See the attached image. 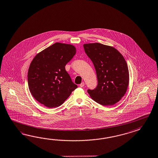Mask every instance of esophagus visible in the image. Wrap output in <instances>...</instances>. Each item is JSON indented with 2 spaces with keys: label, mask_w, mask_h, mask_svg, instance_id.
<instances>
[{
  "label": "esophagus",
  "mask_w": 158,
  "mask_h": 158,
  "mask_svg": "<svg viewBox=\"0 0 158 158\" xmlns=\"http://www.w3.org/2000/svg\"><path fill=\"white\" fill-rule=\"evenodd\" d=\"M84 85H85V83H84V82H82V83L80 84V87H83L84 86Z\"/></svg>",
  "instance_id": "34e87169"
}]
</instances>
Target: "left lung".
I'll use <instances>...</instances> for the list:
<instances>
[{"label": "left lung", "mask_w": 158, "mask_h": 158, "mask_svg": "<svg viewBox=\"0 0 158 158\" xmlns=\"http://www.w3.org/2000/svg\"><path fill=\"white\" fill-rule=\"evenodd\" d=\"M95 66L98 84L88 93L95 102L104 106L119 102L127 91L129 74L126 60L114 48L100 43L83 45Z\"/></svg>", "instance_id": "8db88e82"}]
</instances>
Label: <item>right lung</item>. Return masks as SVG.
<instances>
[{
  "mask_svg": "<svg viewBox=\"0 0 158 158\" xmlns=\"http://www.w3.org/2000/svg\"><path fill=\"white\" fill-rule=\"evenodd\" d=\"M75 54L74 46L56 42L33 59L28 70V87L40 103L49 108L58 107L77 88L65 70Z\"/></svg>",
  "mask_w": 158,
  "mask_h": 158,
  "instance_id": "right-lung-1",
  "label": "right lung"
}]
</instances>
